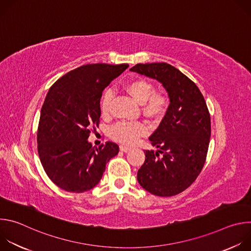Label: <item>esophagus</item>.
I'll use <instances>...</instances> for the list:
<instances>
[{
  "label": "esophagus",
  "mask_w": 251,
  "mask_h": 251,
  "mask_svg": "<svg viewBox=\"0 0 251 251\" xmlns=\"http://www.w3.org/2000/svg\"><path fill=\"white\" fill-rule=\"evenodd\" d=\"M131 149V147L126 146V145H120V151L122 152H128Z\"/></svg>",
  "instance_id": "obj_1"
}]
</instances>
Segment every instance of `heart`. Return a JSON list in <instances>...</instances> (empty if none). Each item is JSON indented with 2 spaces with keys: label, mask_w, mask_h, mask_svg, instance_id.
I'll return each instance as SVG.
<instances>
[{
  "label": "heart",
  "mask_w": 251,
  "mask_h": 251,
  "mask_svg": "<svg viewBox=\"0 0 251 251\" xmlns=\"http://www.w3.org/2000/svg\"><path fill=\"white\" fill-rule=\"evenodd\" d=\"M124 88L127 93L142 104V110L148 117L160 119L167 113L170 107V97L166 92L154 91L155 87L151 81L145 78H136L126 82ZM113 97L112 89L108 88L104 91L101 98V111L103 114H109ZM148 132L149 129L145 123L122 121L112 126L109 134L113 140L132 145Z\"/></svg>",
  "instance_id": "b5f03b06"
}]
</instances>
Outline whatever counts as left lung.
Returning a JSON list of instances; mask_svg holds the SVG:
<instances>
[{
	"instance_id": "1",
	"label": "left lung",
	"mask_w": 251,
	"mask_h": 251,
	"mask_svg": "<svg viewBox=\"0 0 251 251\" xmlns=\"http://www.w3.org/2000/svg\"><path fill=\"white\" fill-rule=\"evenodd\" d=\"M130 70L160 81L170 97L167 113L149 138L159 150L145 151L138 182L158 197L177 195L196 181L206 159L210 115L205 100L195 82L169 63H138Z\"/></svg>"
}]
</instances>
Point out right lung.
Segmentation results:
<instances>
[{
    "instance_id": "obj_1",
    "label": "right lung",
    "mask_w": 251,
    "mask_h": 251,
    "mask_svg": "<svg viewBox=\"0 0 251 251\" xmlns=\"http://www.w3.org/2000/svg\"><path fill=\"white\" fill-rule=\"evenodd\" d=\"M127 63L84 64L69 71L50 88L38 127V152L50 181L70 193H83L101 180L106 164L119 146L98 148L87 141L100 123L102 91L128 67Z\"/></svg>"
}]
</instances>
